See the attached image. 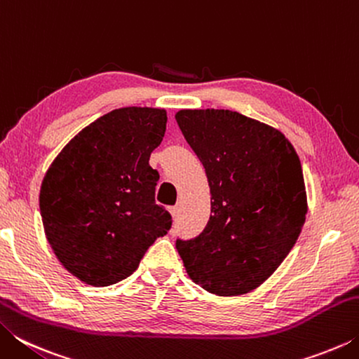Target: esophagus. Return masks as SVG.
Returning a JSON list of instances; mask_svg holds the SVG:
<instances>
[{
	"mask_svg": "<svg viewBox=\"0 0 359 359\" xmlns=\"http://www.w3.org/2000/svg\"><path fill=\"white\" fill-rule=\"evenodd\" d=\"M169 212H171V215L175 218L179 214V208H175V205H172V208H169Z\"/></svg>",
	"mask_w": 359,
	"mask_h": 359,
	"instance_id": "esophagus-1",
	"label": "esophagus"
}]
</instances>
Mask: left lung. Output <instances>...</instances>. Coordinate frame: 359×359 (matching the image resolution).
Returning a JSON list of instances; mask_svg holds the SVG:
<instances>
[{"mask_svg":"<svg viewBox=\"0 0 359 359\" xmlns=\"http://www.w3.org/2000/svg\"><path fill=\"white\" fill-rule=\"evenodd\" d=\"M175 120L203 163L212 196L203 233L175 247L199 287L245 294L282 264L306 222L299 156L280 131L239 112L187 109Z\"/></svg>","mask_w":359,"mask_h":359,"instance_id":"obj_1","label":"left lung"}]
</instances>
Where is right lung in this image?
Returning a JSON list of instances; mask_svg holds the SVG:
<instances>
[{"instance_id": "right-lung-1", "label": "right lung", "mask_w": 359, "mask_h": 359, "mask_svg": "<svg viewBox=\"0 0 359 359\" xmlns=\"http://www.w3.org/2000/svg\"><path fill=\"white\" fill-rule=\"evenodd\" d=\"M166 121L163 109H115L71 139L47 169L39 193L46 238L82 282L107 287L130 277L171 229V214L155 203L160 174L149 165Z\"/></svg>"}]
</instances>
